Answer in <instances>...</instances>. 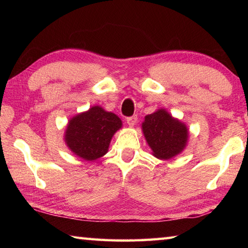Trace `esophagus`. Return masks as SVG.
I'll return each mask as SVG.
<instances>
[{
    "mask_svg": "<svg viewBox=\"0 0 248 248\" xmlns=\"http://www.w3.org/2000/svg\"><path fill=\"white\" fill-rule=\"evenodd\" d=\"M137 121H138L137 116H132V117H129V118H127V124L130 125V127H133V125H136Z\"/></svg>",
    "mask_w": 248,
    "mask_h": 248,
    "instance_id": "obj_1",
    "label": "esophagus"
}]
</instances>
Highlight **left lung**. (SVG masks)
Wrapping results in <instances>:
<instances>
[{"label": "left lung", "instance_id": "left-lung-1", "mask_svg": "<svg viewBox=\"0 0 248 248\" xmlns=\"http://www.w3.org/2000/svg\"><path fill=\"white\" fill-rule=\"evenodd\" d=\"M142 132L158 159H170L186 149L189 130L183 121L175 118L164 108L144 117Z\"/></svg>", "mask_w": 248, "mask_h": 248}]
</instances>
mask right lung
Segmentation results:
<instances>
[{
  "mask_svg": "<svg viewBox=\"0 0 248 248\" xmlns=\"http://www.w3.org/2000/svg\"><path fill=\"white\" fill-rule=\"evenodd\" d=\"M121 127L123 121L118 116L96 105L69 120L64 142L77 156L95 161L108 152L112 137Z\"/></svg>",
  "mask_w": 248,
  "mask_h": 248,
  "instance_id": "right-lung-1",
  "label": "right lung"
}]
</instances>
